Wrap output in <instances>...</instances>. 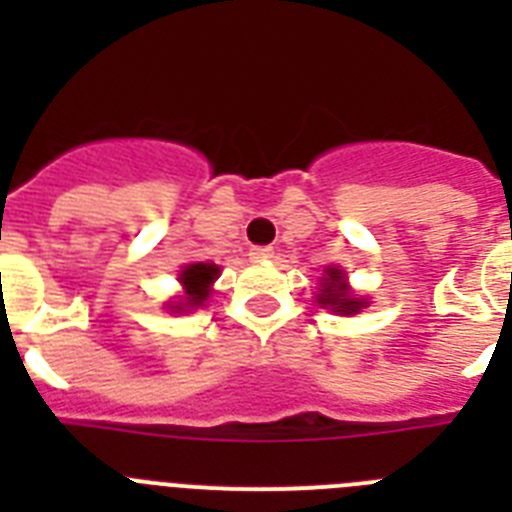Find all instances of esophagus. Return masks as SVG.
Returning a JSON list of instances; mask_svg holds the SVG:
<instances>
[{
	"label": "esophagus",
	"mask_w": 512,
	"mask_h": 512,
	"mask_svg": "<svg viewBox=\"0 0 512 512\" xmlns=\"http://www.w3.org/2000/svg\"><path fill=\"white\" fill-rule=\"evenodd\" d=\"M248 256H251L253 261H266L274 256V248L271 246H253L251 251H248Z\"/></svg>",
	"instance_id": "esophagus-1"
}]
</instances>
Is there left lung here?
Wrapping results in <instances>:
<instances>
[{"label":"left lung","instance_id":"obj_1","mask_svg":"<svg viewBox=\"0 0 512 512\" xmlns=\"http://www.w3.org/2000/svg\"><path fill=\"white\" fill-rule=\"evenodd\" d=\"M328 277L323 279V289H320L318 302L320 305L330 307V310L341 312V315H351V312H359L366 302L356 300V297L348 295L346 279H343L341 269H328L325 271Z\"/></svg>","mask_w":512,"mask_h":512}]
</instances>
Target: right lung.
<instances>
[{
  "mask_svg": "<svg viewBox=\"0 0 512 512\" xmlns=\"http://www.w3.org/2000/svg\"><path fill=\"white\" fill-rule=\"evenodd\" d=\"M184 284V292H187V300L182 305H174L176 310H182L184 305L197 307L207 300L210 295V284L215 282L217 277V266L215 264H189L187 269L179 274Z\"/></svg>",
  "mask_w": 512,
  "mask_h": 512,
  "instance_id": "obj_1",
  "label": "right lung"
}]
</instances>
